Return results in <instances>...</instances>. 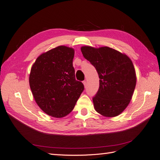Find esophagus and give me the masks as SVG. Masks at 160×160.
Here are the masks:
<instances>
[{"instance_id": "1", "label": "esophagus", "mask_w": 160, "mask_h": 160, "mask_svg": "<svg viewBox=\"0 0 160 160\" xmlns=\"http://www.w3.org/2000/svg\"><path fill=\"white\" fill-rule=\"evenodd\" d=\"M83 85H84L85 88H87V82H86V81H83Z\"/></svg>"}]
</instances>
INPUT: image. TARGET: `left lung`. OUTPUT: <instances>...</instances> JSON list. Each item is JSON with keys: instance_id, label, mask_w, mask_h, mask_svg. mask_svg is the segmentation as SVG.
<instances>
[{"instance_id": "1", "label": "left lung", "mask_w": 160, "mask_h": 160, "mask_svg": "<svg viewBox=\"0 0 160 160\" xmlns=\"http://www.w3.org/2000/svg\"><path fill=\"white\" fill-rule=\"evenodd\" d=\"M83 57L96 69L99 88L93 98L97 112L108 118L122 113L132 98L136 85L133 62L124 53L108 47H81Z\"/></svg>"}]
</instances>
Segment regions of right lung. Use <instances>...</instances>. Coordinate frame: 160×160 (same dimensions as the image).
<instances>
[{"instance_id":"obj_1","label":"right lung","mask_w":160,"mask_h":160,"mask_svg":"<svg viewBox=\"0 0 160 160\" xmlns=\"http://www.w3.org/2000/svg\"><path fill=\"white\" fill-rule=\"evenodd\" d=\"M72 48L59 46L37 57L29 75V85L37 104L45 113L61 118L70 113L84 90L75 79Z\"/></svg>"}]
</instances>
